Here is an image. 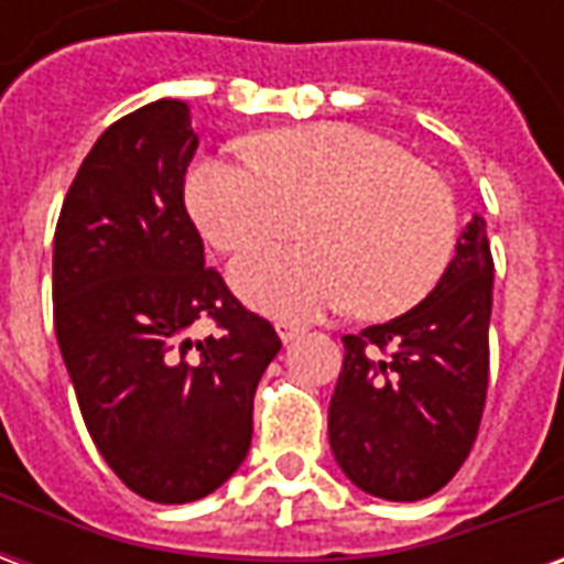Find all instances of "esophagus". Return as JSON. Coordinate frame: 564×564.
<instances>
[{"instance_id":"34e87169","label":"esophagus","mask_w":564,"mask_h":564,"mask_svg":"<svg viewBox=\"0 0 564 564\" xmlns=\"http://www.w3.org/2000/svg\"><path fill=\"white\" fill-rule=\"evenodd\" d=\"M274 329H278V335H281L283 344L293 341V338H299V335H302V326H299V323H286V319H281Z\"/></svg>"}]
</instances>
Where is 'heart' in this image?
<instances>
[{
  "mask_svg": "<svg viewBox=\"0 0 564 564\" xmlns=\"http://www.w3.org/2000/svg\"><path fill=\"white\" fill-rule=\"evenodd\" d=\"M257 162L214 156L186 177V205L226 253L302 232L311 245L265 247L235 262L247 302L286 319L354 302L359 314H402L432 293L456 253L459 214L447 181L402 144L354 123L274 129Z\"/></svg>",
  "mask_w": 564,
  "mask_h": 564,
  "instance_id": "b5f03b06",
  "label": "heart"
}]
</instances>
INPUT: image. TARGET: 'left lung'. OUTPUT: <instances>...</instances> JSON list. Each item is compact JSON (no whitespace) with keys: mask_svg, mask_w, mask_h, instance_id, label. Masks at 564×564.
<instances>
[{"mask_svg":"<svg viewBox=\"0 0 564 564\" xmlns=\"http://www.w3.org/2000/svg\"><path fill=\"white\" fill-rule=\"evenodd\" d=\"M492 250L474 217L456 257L402 317L344 335L329 444L368 496H435L468 459L489 387Z\"/></svg>","mask_w":564,"mask_h":564,"instance_id":"obj_1","label":"left lung"}]
</instances>
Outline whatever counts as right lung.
I'll return each instance as SVG.
<instances>
[{
  "instance_id": "add662e5",
  "label": "right lung",
  "mask_w": 564,
  "mask_h": 564,
  "mask_svg": "<svg viewBox=\"0 0 564 564\" xmlns=\"http://www.w3.org/2000/svg\"><path fill=\"white\" fill-rule=\"evenodd\" d=\"M196 148L177 99L120 117L80 162L54 235V329L80 416L108 468L160 505L232 477L281 350L269 319L205 265L184 205ZM196 322L218 335L193 343Z\"/></svg>"
}]
</instances>
